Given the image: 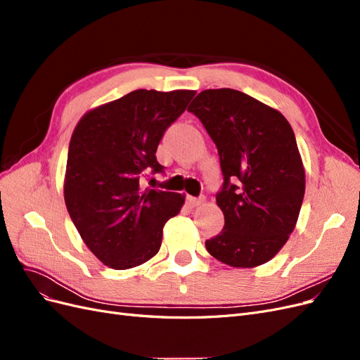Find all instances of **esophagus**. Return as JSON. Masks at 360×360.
I'll use <instances>...</instances> for the list:
<instances>
[{"label":"esophagus","instance_id":"34e87169","mask_svg":"<svg viewBox=\"0 0 360 360\" xmlns=\"http://www.w3.org/2000/svg\"><path fill=\"white\" fill-rule=\"evenodd\" d=\"M202 202H204V198H195V197H191V195L186 198V204L191 207V209H193V207H198Z\"/></svg>","mask_w":360,"mask_h":360}]
</instances>
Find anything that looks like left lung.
Masks as SVG:
<instances>
[{
  "label": "left lung",
  "mask_w": 360,
  "mask_h": 360,
  "mask_svg": "<svg viewBox=\"0 0 360 360\" xmlns=\"http://www.w3.org/2000/svg\"><path fill=\"white\" fill-rule=\"evenodd\" d=\"M188 111L213 139L224 174L216 204L225 225L205 240L207 250L231 267L267 263L296 228L304 195V168L290 123L275 108L233 89L204 90Z\"/></svg>",
  "instance_id": "left-lung-1"
}]
</instances>
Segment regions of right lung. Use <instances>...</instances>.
Returning <instances> with one entry per match:
<instances>
[{"mask_svg":"<svg viewBox=\"0 0 360 360\" xmlns=\"http://www.w3.org/2000/svg\"><path fill=\"white\" fill-rule=\"evenodd\" d=\"M193 90H135L85 112L76 124L64 176V201L84 243L108 267L132 269L160 249L163 225L184 195L141 188L159 172V141L186 110Z\"/></svg>","mask_w":360,"mask_h":360,"instance_id":"right-lung-1","label":"right lung"}]
</instances>
